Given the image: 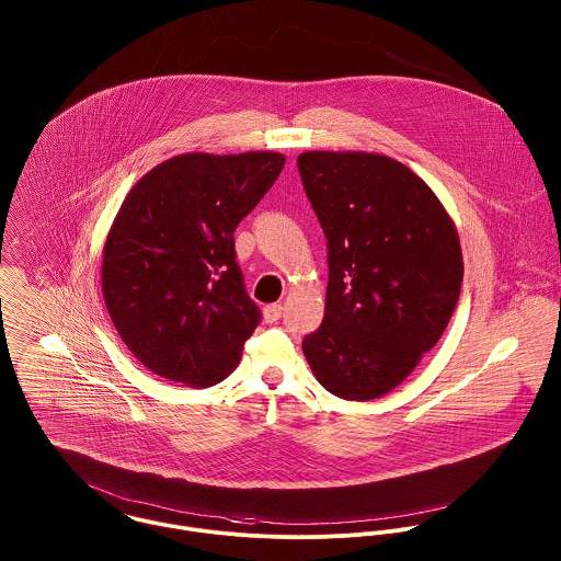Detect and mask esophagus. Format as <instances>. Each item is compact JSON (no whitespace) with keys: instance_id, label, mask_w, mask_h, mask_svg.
Segmentation results:
<instances>
[{"instance_id":"esophagus-1","label":"esophagus","mask_w":561,"mask_h":561,"mask_svg":"<svg viewBox=\"0 0 561 561\" xmlns=\"http://www.w3.org/2000/svg\"><path fill=\"white\" fill-rule=\"evenodd\" d=\"M280 318H283V307L280 305H267L263 309V321L265 323H276Z\"/></svg>"}]
</instances>
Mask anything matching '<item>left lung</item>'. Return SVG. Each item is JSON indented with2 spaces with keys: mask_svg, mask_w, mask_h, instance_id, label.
<instances>
[{
  "mask_svg": "<svg viewBox=\"0 0 561 561\" xmlns=\"http://www.w3.org/2000/svg\"><path fill=\"white\" fill-rule=\"evenodd\" d=\"M298 170L328 240L325 311L305 356L332 396L382 398L454 316L458 231L427 183L387 156L309 151Z\"/></svg>",
  "mask_w": 561,
  "mask_h": 561,
  "instance_id": "obj_1",
  "label": "left lung"
}]
</instances>
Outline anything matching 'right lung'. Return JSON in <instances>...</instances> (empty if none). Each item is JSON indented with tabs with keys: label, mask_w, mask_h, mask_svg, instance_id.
Instances as JSON below:
<instances>
[{
	"label": "right lung",
	"mask_w": 561,
	"mask_h": 561,
	"mask_svg": "<svg viewBox=\"0 0 561 561\" xmlns=\"http://www.w3.org/2000/svg\"><path fill=\"white\" fill-rule=\"evenodd\" d=\"M283 165L272 151L176 156L123 201L101 287L121 339L153 374L205 389L238 367L261 311L245 294L233 233Z\"/></svg>",
	"instance_id": "add662e5"
}]
</instances>
